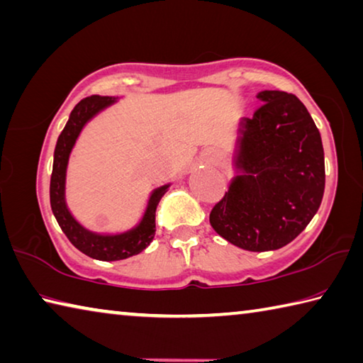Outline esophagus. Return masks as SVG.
Returning <instances> with one entry per match:
<instances>
[{
	"label": "esophagus",
	"mask_w": 363,
	"mask_h": 363,
	"mask_svg": "<svg viewBox=\"0 0 363 363\" xmlns=\"http://www.w3.org/2000/svg\"><path fill=\"white\" fill-rule=\"evenodd\" d=\"M209 157H211V159H217V152H216V150H209Z\"/></svg>",
	"instance_id": "1"
}]
</instances>
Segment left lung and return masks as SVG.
<instances>
[{"label":"left lung","mask_w":363,"mask_h":363,"mask_svg":"<svg viewBox=\"0 0 363 363\" xmlns=\"http://www.w3.org/2000/svg\"><path fill=\"white\" fill-rule=\"evenodd\" d=\"M257 98L262 106L238 123L228 192L209 214L217 235L250 252L295 240L318 213L325 187L324 147L305 104L279 90Z\"/></svg>","instance_id":"left-lung-1"}]
</instances>
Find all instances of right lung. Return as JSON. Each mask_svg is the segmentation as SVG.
<instances>
[{"instance_id": "right-lung-1", "label": "right lung", "mask_w": 363, "mask_h": 363, "mask_svg": "<svg viewBox=\"0 0 363 363\" xmlns=\"http://www.w3.org/2000/svg\"><path fill=\"white\" fill-rule=\"evenodd\" d=\"M117 101L116 96L91 95L79 101L71 111L67 125L58 136L54 167L50 176V208L62 232L67 235L71 245L81 250L82 254L95 260L116 262L128 259L131 255L140 254L152 242L155 236V211L162 196L168 192L171 184H164L154 189L147 200L141 220L133 228L125 230L121 233H96L85 228L76 220V217L68 209L65 199V187H67V169L71 150L74 147L79 135L91 118L100 114Z\"/></svg>"}]
</instances>
